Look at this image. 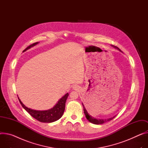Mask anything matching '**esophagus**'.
<instances>
[{"instance_id": "1", "label": "esophagus", "mask_w": 148, "mask_h": 148, "mask_svg": "<svg viewBox=\"0 0 148 148\" xmlns=\"http://www.w3.org/2000/svg\"><path fill=\"white\" fill-rule=\"evenodd\" d=\"M73 89H75V90H76L77 89V86H75L74 87H73Z\"/></svg>"}]
</instances>
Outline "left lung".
<instances>
[{
    "mask_svg": "<svg viewBox=\"0 0 148 148\" xmlns=\"http://www.w3.org/2000/svg\"><path fill=\"white\" fill-rule=\"evenodd\" d=\"M115 48L117 49L118 50H119L120 51H121L118 47H114ZM82 106H83V107H84V113H85V117L87 119V120L90 121V123H92L93 124H103L104 123H106L108 121H110L111 120H112L116 116L113 117H111V118H110V119H95V118H94L93 117H92L91 116H90L88 112H87L86 108H85L84 104H82Z\"/></svg>",
    "mask_w": 148,
    "mask_h": 148,
    "instance_id": "1",
    "label": "left lung"
}]
</instances>
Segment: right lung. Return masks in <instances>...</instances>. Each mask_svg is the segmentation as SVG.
<instances>
[{
    "label": "right lung",
    "instance_id": "obj_1",
    "mask_svg": "<svg viewBox=\"0 0 148 148\" xmlns=\"http://www.w3.org/2000/svg\"><path fill=\"white\" fill-rule=\"evenodd\" d=\"M38 43V42H37L29 45V46L27 47L23 51H25L27 50L30 49L31 47L34 46L35 45L37 44ZM68 96H69V94L67 93L58 101V103H57V104L53 108L45 111H37L28 108V107L25 106V105L22 104L19 98L18 99L22 107H23L32 117H33L34 118L38 120L40 122L52 123L59 120L63 116V114L65 109V103Z\"/></svg>",
    "mask_w": 148,
    "mask_h": 148
}]
</instances>
